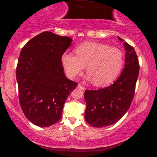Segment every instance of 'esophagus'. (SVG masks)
<instances>
[{
    "label": "esophagus",
    "mask_w": 157,
    "mask_h": 157,
    "mask_svg": "<svg viewBox=\"0 0 157 157\" xmlns=\"http://www.w3.org/2000/svg\"><path fill=\"white\" fill-rule=\"evenodd\" d=\"M77 87H78L79 89H80V90H85V87H84V86H82V85L80 84V83H79L78 86H77Z\"/></svg>",
    "instance_id": "1"
}]
</instances>
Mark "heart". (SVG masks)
<instances>
[{
	"label": "heart",
	"mask_w": 157,
	"mask_h": 157,
	"mask_svg": "<svg viewBox=\"0 0 157 157\" xmlns=\"http://www.w3.org/2000/svg\"><path fill=\"white\" fill-rule=\"evenodd\" d=\"M76 55L65 52L61 63L67 77L75 78L82 74L85 66L88 74L86 78L93 84L104 86L112 83L124 67V54L120 49L96 42H84L76 48Z\"/></svg>",
	"instance_id": "1"
}]
</instances>
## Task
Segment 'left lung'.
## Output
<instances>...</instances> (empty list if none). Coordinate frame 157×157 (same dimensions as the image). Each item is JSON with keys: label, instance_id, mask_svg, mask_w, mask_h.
Masks as SVG:
<instances>
[{"label": "left lung", "instance_id": "obj_1", "mask_svg": "<svg viewBox=\"0 0 157 157\" xmlns=\"http://www.w3.org/2000/svg\"><path fill=\"white\" fill-rule=\"evenodd\" d=\"M124 47L125 64L118 80L108 87L85 91V119L93 127L102 128L115 124L127 112L134 98L140 68L138 58L134 48L129 44L124 42Z\"/></svg>", "mask_w": 157, "mask_h": 157}]
</instances>
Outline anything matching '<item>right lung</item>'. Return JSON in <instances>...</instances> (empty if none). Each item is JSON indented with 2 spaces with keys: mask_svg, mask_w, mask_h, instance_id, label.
<instances>
[{
  "mask_svg": "<svg viewBox=\"0 0 157 157\" xmlns=\"http://www.w3.org/2000/svg\"><path fill=\"white\" fill-rule=\"evenodd\" d=\"M72 41L43 32L20 52L16 71L20 106L26 118L39 127H48L61 119L64 102L77 86L64 75L61 63Z\"/></svg>",
  "mask_w": 157,
  "mask_h": 157,
  "instance_id": "obj_1",
  "label": "right lung"
}]
</instances>
